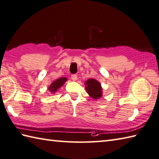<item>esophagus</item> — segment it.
Wrapping results in <instances>:
<instances>
[{"mask_svg":"<svg viewBox=\"0 0 159 159\" xmlns=\"http://www.w3.org/2000/svg\"><path fill=\"white\" fill-rule=\"evenodd\" d=\"M71 79H72V80H73V81H76V80H77V75H75V74H74V75H71Z\"/></svg>","mask_w":159,"mask_h":159,"instance_id":"obj_1","label":"esophagus"}]
</instances>
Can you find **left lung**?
Wrapping results in <instances>:
<instances>
[{
  "label": "left lung",
  "mask_w": 159,
  "mask_h": 159,
  "mask_svg": "<svg viewBox=\"0 0 159 159\" xmlns=\"http://www.w3.org/2000/svg\"><path fill=\"white\" fill-rule=\"evenodd\" d=\"M86 92L93 99L100 98L102 95L101 84L94 79H89L85 82Z\"/></svg>",
  "instance_id": "8db88e82"
}]
</instances>
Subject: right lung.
<instances>
[{
  "label": "right lung",
  "mask_w": 159,
  "mask_h": 159,
  "mask_svg": "<svg viewBox=\"0 0 159 159\" xmlns=\"http://www.w3.org/2000/svg\"><path fill=\"white\" fill-rule=\"evenodd\" d=\"M66 80L67 79L66 77H60V78L54 81V82L51 84L50 86L48 87V90H49L50 92L55 93L57 91V89H59L60 87L63 85Z\"/></svg>",
  "instance_id": "right-lung-1"
}]
</instances>
